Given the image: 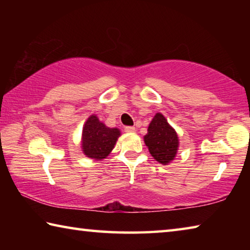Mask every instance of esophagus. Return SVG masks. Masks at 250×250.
<instances>
[{
  "label": "esophagus",
  "instance_id": "1",
  "mask_svg": "<svg viewBox=\"0 0 250 250\" xmlns=\"http://www.w3.org/2000/svg\"><path fill=\"white\" fill-rule=\"evenodd\" d=\"M125 132H129V133H131V132H134V131H135V128H134V126H130V125H128V126H125Z\"/></svg>",
  "mask_w": 250,
  "mask_h": 250
}]
</instances>
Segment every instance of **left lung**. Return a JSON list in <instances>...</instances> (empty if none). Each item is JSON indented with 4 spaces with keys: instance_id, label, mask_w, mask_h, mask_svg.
I'll list each match as a JSON object with an SVG mask.
<instances>
[{
    "instance_id": "obj_1",
    "label": "left lung",
    "mask_w": 250,
    "mask_h": 250,
    "mask_svg": "<svg viewBox=\"0 0 250 250\" xmlns=\"http://www.w3.org/2000/svg\"><path fill=\"white\" fill-rule=\"evenodd\" d=\"M145 142L151 155L162 164H167L175 158L179 147V138L166 118L156 113L147 128Z\"/></svg>"
}]
</instances>
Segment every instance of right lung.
Returning a JSON list of instances; mask_svg holds the SVG:
<instances>
[{
  "instance_id": "1",
  "label": "right lung",
  "mask_w": 250,
  "mask_h": 250,
  "mask_svg": "<svg viewBox=\"0 0 250 250\" xmlns=\"http://www.w3.org/2000/svg\"><path fill=\"white\" fill-rule=\"evenodd\" d=\"M120 135L117 128H108L98 118H88L83 129V151L88 158L103 160L112 151Z\"/></svg>"
}]
</instances>
